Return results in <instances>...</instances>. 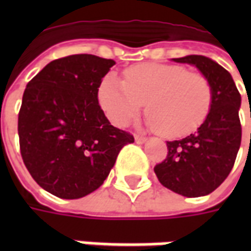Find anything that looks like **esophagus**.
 Instances as JSON below:
<instances>
[{
	"label": "esophagus",
	"mask_w": 251,
	"mask_h": 251,
	"mask_svg": "<svg viewBox=\"0 0 251 251\" xmlns=\"http://www.w3.org/2000/svg\"><path fill=\"white\" fill-rule=\"evenodd\" d=\"M134 140H136L137 144H142V142L147 141V138L144 136H140V134H134Z\"/></svg>",
	"instance_id": "1"
}]
</instances>
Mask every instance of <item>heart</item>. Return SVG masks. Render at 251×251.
I'll return each instance as SVG.
<instances>
[{
    "label": "heart",
    "mask_w": 251,
    "mask_h": 251,
    "mask_svg": "<svg viewBox=\"0 0 251 251\" xmlns=\"http://www.w3.org/2000/svg\"><path fill=\"white\" fill-rule=\"evenodd\" d=\"M99 100L113 124L126 126L147 103L149 125L167 138L199 129L210 113L212 87L200 72L176 64L142 63L127 68L125 82L114 75L103 80Z\"/></svg>",
    "instance_id": "b5f03b06"
}]
</instances>
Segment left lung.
Here are the masks:
<instances>
[{
    "mask_svg": "<svg viewBox=\"0 0 251 251\" xmlns=\"http://www.w3.org/2000/svg\"><path fill=\"white\" fill-rule=\"evenodd\" d=\"M199 68L212 87V104L198 131L179 141H167V158L154 167L158 181L187 198L215 191L231 172L242 140L241 94L230 72L208 57L174 59Z\"/></svg>",
    "mask_w": 251,
    "mask_h": 251,
    "instance_id": "left-lung-1",
    "label": "left lung"
}]
</instances>
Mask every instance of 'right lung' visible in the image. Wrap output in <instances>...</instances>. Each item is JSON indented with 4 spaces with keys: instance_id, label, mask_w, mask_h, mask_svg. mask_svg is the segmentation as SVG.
Masks as SVG:
<instances>
[{
    "instance_id": "right-lung-1",
    "label": "right lung",
    "mask_w": 251,
    "mask_h": 251,
    "mask_svg": "<svg viewBox=\"0 0 251 251\" xmlns=\"http://www.w3.org/2000/svg\"><path fill=\"white\" fill-rule=\"evenodd\" d=\"M111 59L79 53L48 63L25 88L19 113L20 152L41 188L79 199L103 184L121 149L134 142L114 127L98 102Z\"/></svg>"
}]
</instances>
